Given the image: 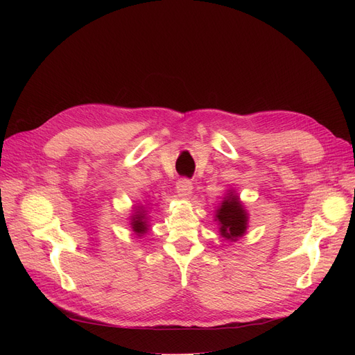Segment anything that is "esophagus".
<instances>
[{
	"mask_svg": "<svg viewBox=\"0 0 355 355\" xmlns=\"http://www.w3.org/2000/svg\"><path fill=\"white\" fill-rule=\"evenodd\" d=\"M177 193L181 198H190L191 193H193V184L190 180L181 178L177 182Z\"/></svg>",
	"mask_w": 355,
	"mask_h": 355,
	"instance_id": "34e87169",
	"label": "esophagus"
}]
</instances>
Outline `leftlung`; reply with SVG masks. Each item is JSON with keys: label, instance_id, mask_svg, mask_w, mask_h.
I'll return each instance as SVG.
<instances>
[{"label": "left lung", "instance_id": "1", "mask_svg": "<svg viewBox=\"0 0 355 355\" xmlns=\"http://www.w3.org/2000/svg\"><path fill=\"white\" fill-rule=\"evenodd\" d=\"M216 220L218 221L220 234L227 240L236 241L246 233L248 213L234 191L230 190L216 210Z\"/></svg>", "mask_w": 355, "mask_h": 355}]
</instances>
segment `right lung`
<instances>
[{
  "label": "right lung",
  "mask_w": 355,
  "mask_h": 355,
  "mask_svg": "<svg viewBox=\"0 0 355 355\" xmlns=\"http://www.w3.org/2000/svg\"><path fill=\"white\" fill-rule=\"evenodd\" d=\"M130 226H132V230L138 236H142V234L146 233L148 226H146V217H145V211L144 210L138 209V211L132 216V218H130Z\"/></svg>",
  "instance_id": "add662e5"
}]
</instances>
